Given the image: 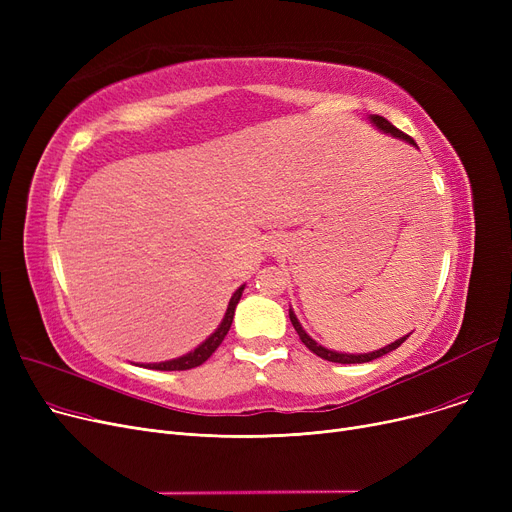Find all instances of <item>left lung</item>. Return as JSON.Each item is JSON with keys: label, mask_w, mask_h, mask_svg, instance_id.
Instances as JSON below:
<instances>
[{"label": "left lung", "mask_w": 512, "mask_h": 512, "mask_svg": "<svg viewBox=\"0 0 512 512\" xmlns=\"http://www.w3.org/2000/svg\"><path fill=\"white\" fill-rule=\"evenodd\" d=\"M369 122L378 128V130H382L384 134H392L394 139H400V141H407L409 145H413V147H417V143L409 137V134H405V132H400L394 124H390L386 118H382V116H375V114H371L369 116ZM288 315H290V321H292V326H294V330H297V334H299V338H301V342L309 348L311 353H315L317 357H321V359H326V361H332V363H369V361H373V359H378V357H384V355H388L390 351H394V348H398L402 342H405L411 334H407V336H402V338H398V340H394V342H390L388 346H384V348H378V351H371V353H359V355H353V353H336V351H330V348H326V346H321V344H317L305 330H303V326H301V321L297 319V315H294V311L292 309H288Z\"/></svg>", "instance_id": "obj_1"}]
</instances>
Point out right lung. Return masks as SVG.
<instances>
[{
	"mask_svg": "<svg viewBox=\"0 0 512 512\" xmlns=\"http://www.w3.org/2000/svg\"><path fill=\"white\" fill-rule=\"evenodd\" d=\"M242 290H245V284L238 286L236 292L232 294V299L228 303V309H226V315L222 319V324L215 328V332L205 338L195 351L186 353L182 357H176V359H170V361H161V363H141V367L145 369H159V371H184V369H193V367H199L201 363H205L213 353L215 348H218L222 344V340L226 338L230 326H232V319H234V309L242 297Z\"/></svg>",
	"mask_w": 512,
	"mask_h": 512,
	"instance_id": "1",
	"label": "right lung"
}]
</instances>
